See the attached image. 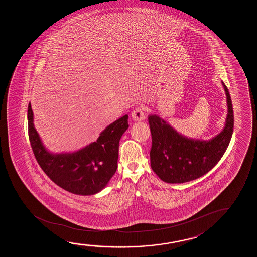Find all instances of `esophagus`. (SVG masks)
Listing matches in <instances>:
<instances>
[{
  "instance_id": "34e87169",
  "label": "esophagus",
  "mask_w": 257,
  "mask_h": 257,
  "mask_svg": "<svg viewBox=\"0 0 257 257\" xmlns=\"http://www.w3.org/2000/svg\"><path fill=\"white\" fill-rule=\"evenodd\" d=\"M146 108L144 106H139L137 108H135L134 110L132 112V117L134 121L136 122H141L146 119V115H145Z\"/></svg>"
}]
</instances>
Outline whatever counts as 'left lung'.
I'll use <instances>...</instances> for the list:
<instances>
[{
	"mask_svg": "<svg viewBox=\"0 0 257 257\" xmlns=\"http://www.w3.org/2000/svg\"><path fill=\"white\" fill-rule=\"evenodd\" d=\"M227 102L223 130L204 141L184 136L157 115L148 116L152 134L151 168L168 183H183L199 178L214 167L228 147L233 132V109L228 89L222 82Z\"/></svg>",
	"mask_w": 257,
	"mask_h": 257,
	"instance_id": "8db88e82",
	"label": "left lung"
}]
</instances>
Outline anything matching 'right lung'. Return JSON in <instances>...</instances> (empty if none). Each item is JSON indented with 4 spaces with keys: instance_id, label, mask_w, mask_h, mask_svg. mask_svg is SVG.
Wrapping results in <instances>:
<instances>
[{
    "instance_id": "obj_1",
    "label": "right lung",
    "mask_w": 257,
    "mask_h": 257,
    "mask_svg": "<svg viewBox=\"0 0 257 257\" xmlns=\"http://www.w3.org/2000/svg\"><path fill=\"white\" fill-rule=\"evenodd\" d=\"M128 127V115H124L87 147L73 153L53 154L43 145L34 127L31 102L28 105L29 139L37 162L53 183L76 195H95L108 184L117 169L120 139Z\"/></svg>"
}]
</instances>
